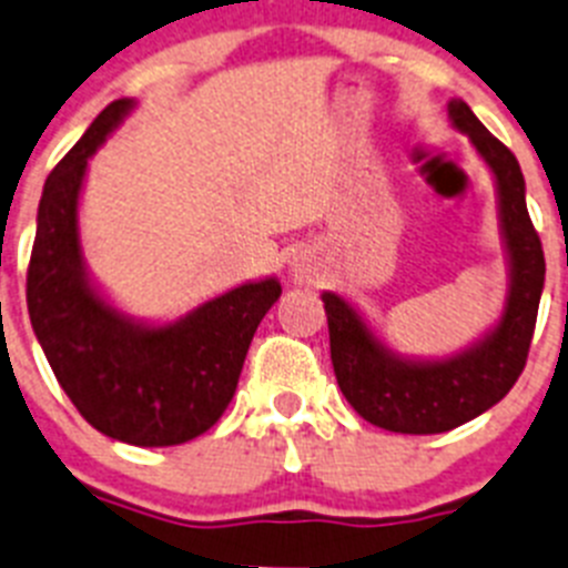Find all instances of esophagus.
<instances>
[{
	"label": "esophagus",
	"instance_id": "obj_1",
	"mask_svg": "<svg viewBox=\"0 0 568 568\" xmlns=\"http://www.w3.org/2000/svg\"><path fill=\"white\" fill-rule=\"evenodd\" d=\"M293 273L298 281H313V266H310L307 258H295L293 261Z\"/></svg>",
	"mask_w": 568,
	"mask_h": 568
}]
</instances>
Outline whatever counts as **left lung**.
Here are the masks:
<instances>
[{"instance_id":"1","label":"left lung","mask_w":568,"mask_h":568,"mask_svg":"<svg viewBox=\"0 0 568 568\" xmlns=\"http://www.w3.org/2000/svg\"><path fill=\"white\" fill-rule=\"evenodd\" d=\"M450 120L471 138L500 189V217L511 258V290L503 322L483 344L445 362H402L387 353L351 304L324 293L331 358L344 399L362 419L394 434H443L503 399L520 379L535 336L546 258L526 210V181L508 145L454 100Z\"/></svg>"}]
</instances>
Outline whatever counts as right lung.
<instances>
[{"label":"right lung","mask_w":568,"mask_h":568,"mask_svg":"<svg viewBox=\"0 0 568 568\" xmlns=\"http://www.w3.org/2000/svg\"><path fill=\"white\" fill-rule=\"evenodd\" d=\"M129 109L132 100L105 105L48 174L26 295L48 365L82 419L120 443L163 448L195 439L224 416L281 284L266 278L235 287L169 327L125 322L91 290L77 201L89 158Z\"/></svg>","instance_id":"1"}]
</instances>
